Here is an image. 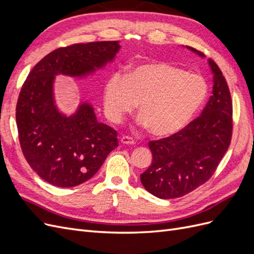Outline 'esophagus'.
Masks as SVG:
<instances>
[{"mask_svg":"<svg viewBox=\"0 0 254 254\" xmlns=\"http://www.w3.org/2000/svg\"><path fill=\"white\" fill-rule=\"evenodd\" d=\"M121 142L123 144H127V145H131V144H134V140L132 139L131 136H128V135H123L121 137Z\"/></svg>","mask_w":254,"mask_h":254,"instance_id":"obj_1","label":"esophagus"}]
</instances>
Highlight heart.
Masks as SVG:
<instances>
[{"instance_id":"1","label":"heart","mask_w":254,"mask_h":254,"mask_svg":"<svg viewBox=\"0 0 254 254\" xmlns=\"http://www.w3.org/2000/svg\"><path fill=\"white\" fill-rule=\"evenodd\" d=\"M201 75L190 74L167 63L136 65L127 76L115 72L104 88V109L120 122L139 103V123L158 137L178 133L193 120L207 96Z\"/></svg>"}]
</instances>
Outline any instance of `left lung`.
Wrapping results in <instances>:
<instances>
[{"mask_svg":"<svg viewBox=\"0 0 254 254\" xmlns=\"http://www.w3.org/2000/svg\"><path fill=\"white\" fill-rule=\"evenodd\" d=\"M204 57L202 53L187 47ZM213 91L200 117L181 131L148 143L151 165L141 175L143 187L161 199L182 197L209 180L232 136V99L225 76L209 59Z\"/></svg>","mask_w":254,"mask_h":254,"instance_id":"8db88e82","label":"left lung"}]
</instances>
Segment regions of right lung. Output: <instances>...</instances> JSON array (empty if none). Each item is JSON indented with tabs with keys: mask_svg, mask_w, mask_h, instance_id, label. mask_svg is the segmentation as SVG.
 Wrapping results in <instances>:
<instances>
[{
	"mask_svg": "<svg viewBox=\"0 0 254 254\" xmlns=\"http://www.w3.org/2000/svg\"><path fill=\"white\" fill-rule=\"evenodd\" d=\"M120 49L119 41L59 48L43 57L23 83L16 109L21 149L30 167L50 184L72 188L86 182L119 146L117 131L98 123L90 104H80L70 117L57 109L55 76L94 73L111 63Z\"/></svg>",
	"mask_w": 254,
	"mask_h": 254,
	"instance_id": "add662e5",
	"label": "right lung"
}]
</instances>
